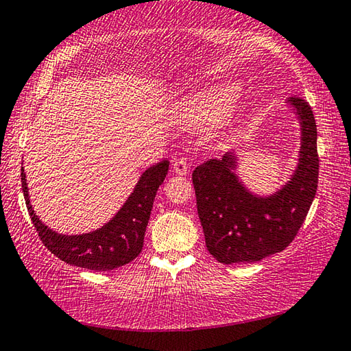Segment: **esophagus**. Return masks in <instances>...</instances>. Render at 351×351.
<instances>
[{"label": "esophagus", "mask_w": 351, "mask_h": 351, "mask_svg": "<svg viewBox=\"0 0 351 351\" xmlns=\"http://www.w3.org/2000/svg\"><path fill=\"white\" fill-rule=\"evenodd\" d=\"M173 171H175L176 175H180V176L187 175L189 165H187L186 159H176V161L173 162Z\"/></svg>", "instance_id": "obj_1"}]
</instances>
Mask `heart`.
<instances>
[{
    "label": "heart",
    "instance_id": "b5f03b06",
    "mask_svg": "<svg viewBox=\"0 0 351 351\" xmlns=\"http://www.w3.org/2000/svg\"><path fill=\"white\" fill-rule=\"evenodd\" d=\"M240 90V83L234 80L210 83L182 100L176 110L178 121L186 130H206L217 125L234 106ZM232 134L230 128L224 138L230 139Z\"/></svg>",
    "mask_w": 351,
    "mask_h": 351
}]
</instances>
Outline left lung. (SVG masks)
Segmentation results:
<instances>
[{
  "instance_id": "left-lung-1",
  "label": "left lung",
  "mask_w": 351,
  "mask_h": 351,
  "mask_svg": "<svg viewBox=\"0 0 351 351\" xmlns=\"http://www.w3.org/2000/svg\"><path fill=\"white\" fill-rule=\"evenodd\" d=\"M300 125L297 167L271 195H257L237 176L234 152L193 170L192 181L206 246L219 263H252L280 252L299 232L317 190L319 158L314 114L304 99L289 97Z\"/></svg>"
}]
</instances>
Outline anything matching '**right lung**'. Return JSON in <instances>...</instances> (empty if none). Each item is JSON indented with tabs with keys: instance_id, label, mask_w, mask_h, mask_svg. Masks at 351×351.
Here are the masks:
<instances>
[{
	"instance_id": "right-lung-1",
	"label": "right lung",
	"mask_w": 351,
	"mask_h": 351,
	"mask_svg": "<svg viewBox=\"0 0 351 351\" xmlns=\"http://www.w3.org/2000/svg\"><path fill=\"white\" fill-rule=\"evenodd\" d=\"M169 161L158 162L141 175L133 192L108 223L86 234L63 235L47 228L34 212L25 169L21 167V186L27 212L40 240L64 263L91 271L116 269L134 260L144 246L145 229L150 219L154 197L169 171Z\"/></svg>"
}]
</instances>
